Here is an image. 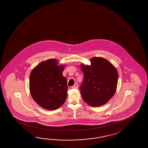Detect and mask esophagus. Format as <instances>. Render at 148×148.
Masks as SVG:
<instances>
[{"label":"esophagus","mask_w":148,"mask_h":148,"mask_svg":"<svg viewBox=\"0 0 148 148\" xmlns=\"http://www.w3.org/2000/svg\"><path fill=\"white\" fill-rule=\"evenodd\" d=\"M78 88V85H77V84L73 85V86H72V87H71L72 89H76V88Z\"/></svg>","instance_id":"obj_1"}]
</instances>
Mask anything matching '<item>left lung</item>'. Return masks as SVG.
I'll return each instance as SVG.
<instances>
[{"instance_id":"left-lung-1","label":"left lung","mask_w":148,"mask_h":148,"mask_svg":"<svg viewBox=\"0 0 148 148\" xmlns=\"http://www.w3.org/2000/svg\"><path fill=\"white\" fill-rule=\"evenodd\" d=\"M90 66L81 65L84 80L80 87L82 98L89 105L101 106L112 98L116 90L118 73L108 60L94 57Z\"/></svg>"}]
</instances>
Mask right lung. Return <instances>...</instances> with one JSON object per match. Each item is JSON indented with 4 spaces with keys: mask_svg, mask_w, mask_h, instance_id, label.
<instances>
[{
    "mask_svg": "<svg viewBox=\"0 0 148 148\" xmlns=\"http://www.w3.org/2000/svg\"><path fill=\"white\" fill-rule=\"evenodd\" d=\"M64 66L58 64L56 59L42 62L32 71L29 91L35 101L48 110L61 107L67 97L66 79L62 72Z\"/></svg>",
    "mask_w": 148,
    "mask_h": 148,
    "instance_id": "add662e5",
    "label": "right lung"
}]
</instances>
